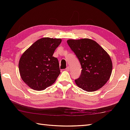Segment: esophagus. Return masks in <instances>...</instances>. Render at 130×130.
Here are the masks:
<instances>
[{"instance_id":"esophagus-1","label":"esophagus","mask_w":130,"mask_h":130,"mask_svg":"<svg viewBox=\"0 0 130 130\" xmlns=\"http://www.w3.org/2000/svg\"><path fill=\"white\" fill-rule=\"evenodd\" d=\"M65 70H67V71H69V70H70V68H69V67H67V68L65 69Z\"/></svg>"}]
</instances>
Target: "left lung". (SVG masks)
<instances>
[{
  "label": "left lung",
  "instance_id": "8db88e82",
  "mask_svg": "<svg viewBox=\"0 0 130 130\" xmlns=\"http://www.w3.org/2000/svg\"><path fill=\"white\" fill-rule=\"evenodd\" d=\"M69 46L78 58L82 67L76 84L87 92L100 89L111 76L112 62L107 52L96 43L89 38L69 40Z\"/></svg>",
  "mask_w": 130,
  "mask_h": 130
}]
</instances>
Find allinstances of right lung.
I'll use <instances>...</instances> for the list:
<instances>
[{"label":"right lung","mask_w":130,"mask_h":130,"mask_svg":"<svg viewBox=\"0 0 130 130\" xmlns=\"http://www.w3.org/2000/svg\"><path fill=\"white\" fill-rule=\"evenodd\" d=\"M61 42L60 38H41L22 55L19 73L23 81L32 89L43 90L56 81L60 70L59 61L52 55Z\"/></svg>","instance_id":"add662e5"}]
</instances>
